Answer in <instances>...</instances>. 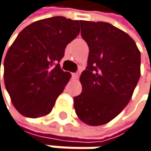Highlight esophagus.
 Wrapping results in <instances>:
<instances>
[{"instance_id": "esophagus-1", "label": "esophagus", "mask_w": 151, "mask_h": 151, "mask_svg": "<svg viewBox=\"0 0 151 151\" xmlns=\"http://www.w3.org/2000/svg\"><path fill=\"white\" fill-rule=\"evenodd\" d=\"M71 77L73 80H78L79 79V74L77 72H74V73H71Z\"/></svg>"}]
</instances>
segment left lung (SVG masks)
<instances>
[{
	"label": "left lung",
	"instance_id": "left-lung-1",
	"mask_svg": "<svg viewBox=\"0 0 151 151\" xmlns=\"http://www.w3.org/2000/svg\"><path fill=\"white\" fill-rule=\"evenodd\" d=\"M80 22L90 52L80 78L82 92L73 98L74 109L84 123L100 126L129 102L140 77V51L129 34L111 24Z\"/></svg>",
	"mask_w": 151,
	"mask_h": 151
}]
</instances>
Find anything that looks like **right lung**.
I'll return each mask as SVG.
<instances>
[{"label": "right lung", "mask_w": 151, "mask_h": 151, "mask_svg": "<svg viewBox=\"0 0 151 151\" xmlns=\"http://www.w3.org/2000/svg\"><path fill=\"white\" fill-rule=\"evenodd\" d=\"M79 33V21L56 16L28 25L17 36L5 56L3 76L11 101L22 115L36 119L51 111L70 79L59 62Z\"/></svg>", "instance_id": "1"}]
</instances>
